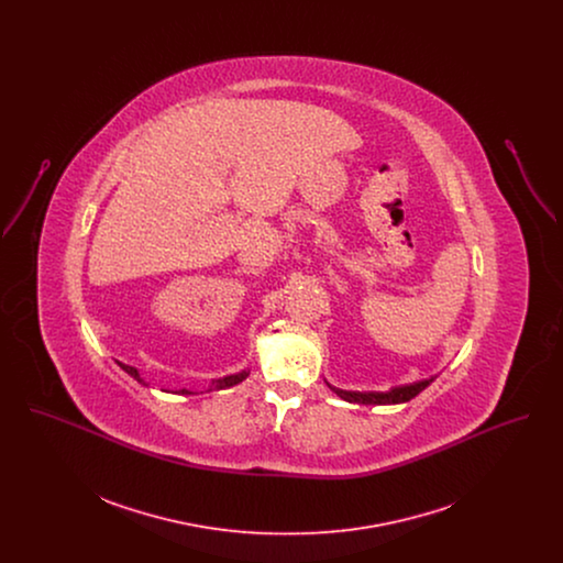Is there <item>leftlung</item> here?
Returning <instances> with one entry per match:
<instances>
[{
    "label": "left lung",
    "instance_id": "8db88e82",
    "mask_svg": "<svg viewBox=\"0 0 563 563\" xmlns=\"http://www.w3.org/2000/svg\"><path fill=\"white\" fill-rule=\"evenodd\" d=\"M434 377L429 379H422V382H413V384H407V386H397L388 393H350V390H340V388H333L329 386L335 395H340L344 401L350 402H365V405H386V402H405L409 399H413L416 395H420L430 382Z\"/></svg>",
    "mask_w": 563,
    "mask_h": 563
}]
</instances>
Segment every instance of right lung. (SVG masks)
Returning <instances> with one entry per match:
<instances>
[{"mask_svg": "<svg viewBox=\"0 0 563 563\" xmlns=\"http://www.w3.org/2000/svg\"><path fill=\"white\" fill-rule=\"evenodd\" d=\"M120 367H122V369H124L126 374L133 375L136 382H141V384H143L141 375H139V372H136L134 367H131V365H122V363H120ZM246 375H249V372H241V374L225 375V377H219V379H214L213 384H211V390H221V388L234 386V384H239V382H242V379H244ZM181 395H191V393H189V390H181Z\"/></svg>", "mask_w": 563, "mask_h": 563, "instance_id": "1", "label": "right lung"}]
</instances>
